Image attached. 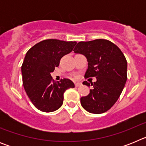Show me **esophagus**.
<instances>
[{
  "label": "esophagus",
  "mask_w": 146,
  "mask_h": 146,
  "mask_svg": "<svg viewBox=\"0 0 146 146\" xmlns=\"http://www.w3.org/2000/svg\"><path fill=\"white\" fill-rule=\"evenodd\" d=\"M81 85H82V83H80V82H75L76 87H79V86H80Z\"/></svg>",
  "instance_id": "1"
}]
</instances>
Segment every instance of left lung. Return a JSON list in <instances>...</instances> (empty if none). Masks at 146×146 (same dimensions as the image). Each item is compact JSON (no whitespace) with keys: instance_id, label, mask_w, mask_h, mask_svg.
<instances>
[{"instance_id":"1","label":"left lung","mask_w":146,"mask_h":146,"mask_svg":"<svg viewBox=\"0 0 146 146\" xmlns=\"http://www.w3.org/2000/svg\"><path fill=\"white\" fill-rule=\"evenodd\" d=\"M74 52L87 58L85 77L96 78L94 83L82 82L91 89L88 96L81 97V105L86 111L94 114L108 111L118 99L127 80L124 55L116 45L106 39L80 42Z\"/></svg>"}]
</instances>
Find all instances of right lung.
<instances>
[{"instance_id": "obj_1", "label": "right lung", "mask_w": 146, "mask_h": 146, "mask_svg": "<svg viewBox=\"0 0 146 146\" xmlns=\"http://www.w3.org/2000/svg\"><path fill=\"white\" fill-rule=\"evenodd\" d=\"M76 42L47 39L38 42L25 55L21 67L23 86L27 95L38 110L45 113L57 110L64 102V94L74 88L69 79L55 82L51 77L63 56L71 52Z\"/></svg>"}]
</instances>
